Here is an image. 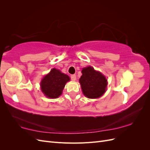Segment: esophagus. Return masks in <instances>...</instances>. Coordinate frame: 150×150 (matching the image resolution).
Here are the masks:
<instances>
[{
	"label": "esophagus",
	"instance_id": "1",
	"mask_svg": "<svg viewBox=\"0 0 150 150\" xmlns=\"http://www.w3.org/2000/svg\"><path fill=\"white\" fill-rule=\"evenodd\" d=\"M71 80L72 81H76V75L75 74H72V75H71Z\"/></svg>",
	"mask_w": 150,
	"mask_h": 150
}]
</instances>
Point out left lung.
Instances as JSON below:
<instances>
[{
    "mask_svg": "<svg viewBox=\"0 0 150 150\" xmlns=\"http://www.w3.org/2000/svg\"><path fill=\"white\" fill-rule=\"evenodd\" d=\"M83 75L79 79L81 89L88 98H98L106 91L107 79L101 73L89 66L83 68Z\"/></svg>",
    "mask_w": 150,
    "mask_h": 150,
    "instance_id": "8db88e82",
    "label": "left lung"
}]
</instances>
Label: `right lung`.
Here are the masks:
<instances>
[{"label": "right lung", "instance_id": "1", "mask_svg": "<svg viewBox=\"0 0 150 150\" xmlns=\"http://www.w3.org/2000/svg\"><path fill=\"white\" fill-rule=\"evenodd\" d=\"M69 80L67 75L54 68L42 80V91L48 98H57L62 94L66 83Z\"/></svg>", "mask_w": 150, "mask_h": 150}]
</instances>
